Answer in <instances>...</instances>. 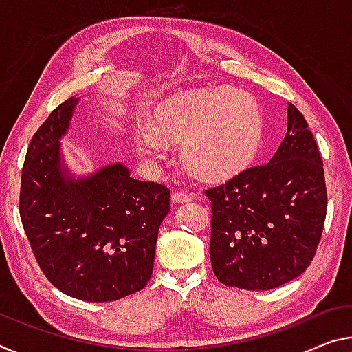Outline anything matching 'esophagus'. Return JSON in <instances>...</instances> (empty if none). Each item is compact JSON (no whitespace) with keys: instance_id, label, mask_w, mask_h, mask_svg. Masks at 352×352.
<instances>
[{"instance_id":"esophagus-1","label":"esophagus","mask_w":352,"mask_h":352,"mask_svg":"<svg viewBox=\"0 0 352 352\" xmlns=\"http://www.w3.org/2000/svg\"><path fill=\"white\" fill-rule=\"evenodd\" d=\"M191 200V196H188L186 192H182V191H177L172 194V202L174 204H186Z\"/></svg>"}]
</instances>
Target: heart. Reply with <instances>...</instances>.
Returning a JSON list of instances; mask_svg holds the SVG:
<instances>
[{
    "label": "heart",
    "mask_w": 352,
    "mask_h": 352,
    "mask_svg": "<svg viewBox=\"0 0 352 352\" xmlns=\"http://www.w3.org/2000/svg\"><path fill=\"white\" fill-rule=\"evenodd\" d=\"M263 113L256 98L232 87L180 92L155 111V125L144 124L136 148L146 163L182 142V160L204 178H226L252 163L263 139Z\"/></svg>",
    "instance_id": "b5f03b06"
}]
</instances>
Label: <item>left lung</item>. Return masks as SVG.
<instances>
[{
	"label": "left lung",
	"mask_w": 352,
	"mask_h": 352,
	"mask_svg": "<svg viewBox=\"0 0 352 352\" xmlns=\"http://www.w3.org/2000/svg\"><path fill=\"white\" fill-rule=\"evenodd\" d=\"M287 135L270 163L206 191L210 258L227 287L272 289L302 274L326 219L324 169L304 116L288 103Z\"/></svg>",
	"instance_id": "8db88e82"
}]
</instances>
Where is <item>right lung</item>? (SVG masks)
<instances>
[{
	"mask_svg": "<svg viewBox=\"0 0 352 352\" xmlns=\"http://www.w3.org/2000/svg\"><path fill=\"white\" fill-rule=\"evenodd\" d=\"M80 97L59 104L38 128L21 170L20 217L41 270L72 298L108 302L152 277L169 189L130 177L124 163L75 174L63 141Z\"/></svg>",
	"mask_w": 352,
	"mask_h": 352,
	"instance_id": "add662e5",
	"label": "right lung"
}]
</instances>
